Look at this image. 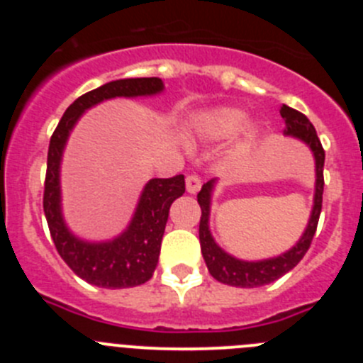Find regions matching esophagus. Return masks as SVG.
I'll return each instance as SVG.
<instances>
[{"mask_svg":"<svg viewBox=\"0 0 363 363\" xmlns=\"http://www.w3.org/2000/svg\"><path fill=\"white\" fill-rule=\"evenodd\" d=\"M185 187H187L189 194H196L201 187V179L196 174H189L185 179Z\"/></svg>","mask_w":363,"mask_h":363,"instance_id":"34e87169","label":"esophagus"}]
</instances>
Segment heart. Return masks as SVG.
I'll return each instance as SVG.
<instances>
[{"label":"heart","mask_w":363,"mask_h":363,"mask_svg":"<svg viewBox=\"0 0 363 363\" xmlns=\"http://www.w3.org/2000/svg\"><path fill=\"white\" fill-rule=\"evenodd\" d=\"M243 123H245V114L240 108L233 107L211 108V111L200 112L192 120L194 133L209 142H225L238 130H242ZM252 134H255V129L247 127V140L240 145L238 152H243L249 147Z\"/></svg>","instance_id":"b5f03b06"}]
</instances>
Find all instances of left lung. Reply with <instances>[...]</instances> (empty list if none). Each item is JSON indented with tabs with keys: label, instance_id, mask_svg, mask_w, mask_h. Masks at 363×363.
Wrapping results in <instances>:
<instances>
[{
	"label": "left lung",
	"instance_id": "8db88e82",
	"mask_svg": "<svg viewBox=\"0 0 363 363\" xmlns=\"http://www.w3.org/2000/svg\"><path fill=\"white\" fill-rule=\"evenodd\" d=\"M280 114L285 121L284 136L298 138L300 142L306 143L311 149L314 156V172H316V182H314V198H313V211H311L309 221L307 227L301 234V238L291 247L289 251L281 252V255L274 256V258L267 259H256V262H247V259H240L236 256L229 255L214 242L213 234L209 229V218H211V198H213V191L216 187L218 179H209L207 184H203L201 191L198 192V203L201 207V218H200V245L201 255H203L205 264L209 269L211 277L214 280L221 281V284L233 285V287H262L271 281L278 280L289 272L291 269L296 267L303 256H306L307 249L311 247L313 236L316 233V225H318V218L322 213V194H323V162H325V152L320 143L316 130H314L313 123L303 116L301 112L294 111V108L284 107L280 108Z\"/></svg>",
	"mask_w": 363,
	"mask_h": 363
}]
</instances>
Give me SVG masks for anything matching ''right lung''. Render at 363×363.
<instances>
[{"label":"right lung","mask_w":363,"mask_h":363,"mask_svg":"<svg viewBox=\"0 0 363 363\" xmlns=\"http://www.w3.org/2000/svg\"><path fill=\"white\" fill-rule=\"evenodd\" d=\"M165 85L160 78H125L108 82L79 96L65 111L50 138L47 156L43 211L57 252L79 278L105 289L136 287L152 278L172 201L185 192L184 174L152 178L143 187L127 229L116 238L89 242L78 238L65 223L62 211V158L67 140L83 112L112 98L156 96Z\"/></svg>","instance_id":"add662e5"}]
</instances>
